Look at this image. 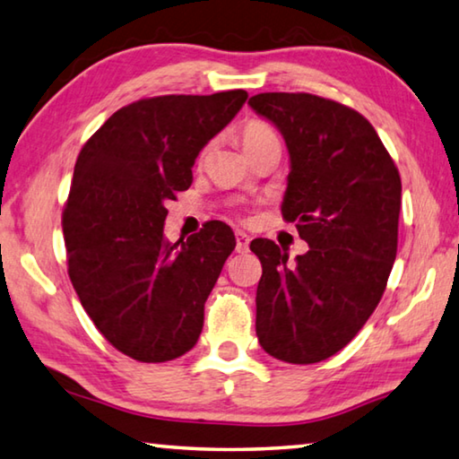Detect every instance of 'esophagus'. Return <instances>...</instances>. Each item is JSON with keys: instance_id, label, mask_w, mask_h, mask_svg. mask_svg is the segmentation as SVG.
<instances>
[{"instance_id": "obj_1", "label": "esophagus", "mask_w": 459, "mask_h": 459, "mask_svg": "<svg viewBox=\"0 0 459 459\" xmlns=\"http://www.w3.org/2000/svg\"><path fill=\"white\" fill-rule=\"evenodd\" d=\"M247 247H250V238H247V234H244V231H238L236 234V250L239 254L247 252Z\"/></svg>"}]
</instances>
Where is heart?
Masks as SVG:
<instances>
[{
	"mask_svg": "<svg viewBox=\"0 0 459 459\" xmlns=\"http://www.w3.org/2000/svg\"><path fill=\"white\" fill-rule=\"evenodd\" d=\"M270 136H276V133L274 128H272L268 123H264V120L252 118L242 126V143L246 149H250L255 143L270 139Z\"/></svg>",
	"mask_w": 459,
	"mask_h": 459,
	"instance_id": "1",
	"label": "heart"
}]
</instances>
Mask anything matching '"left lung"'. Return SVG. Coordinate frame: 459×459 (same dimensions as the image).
Wrapping results in <instances>:
<instances>
[{
  "label": "left lung",
  "instance_id": "8db88e82",
  "mask_svg": "<svg viewBox=\"0 0 459 459\" xmlns=\"http://www.w3.org/2000/svg\"><path fill=\"white\" fill-rule=\"evenodd\" d=\"M247 104L278 126L290 152L282 215L308 252L258 238L255 334L274 359L310 365L355 339L373 315L397 255L401 177L357 110L307 92H262Z\"/></svg>",
  "mask_w": 459,
  "mask_h": 459
}]
</instances>
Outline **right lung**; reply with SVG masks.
Instances as JSON below:
<instances>
[{
	"instance_id": "obj_1",
	"label": "right lung",
	"mask_w": 459,
	"mask_h": 459,
	"mask_svg": "<svg viewBox=\"0 0 459 459\" xmlns=\"http://www.w3.org/2000/svg\"><path fill=\"white\" fill-rule=\"evenodd\" d=\"M246 99V91H228L136 100L76 159L62 213L68 276L104 339L141 363H165L195 347L207 296L236 247L223 221L175 244L163 223L167 201L189 189L199 151Z\"/></svg>"
}]
</instances>
